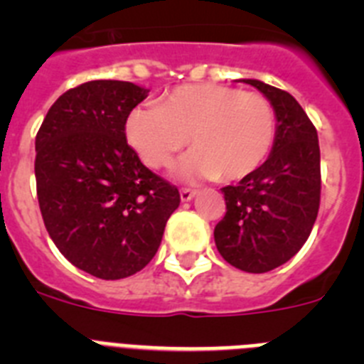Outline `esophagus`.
Wrapping results in <instances>:
<instances>
[{"label": "esophagus", "mask_w": 364, "mask_h": 364, "mask_svg": "<svg viewBox=\"0 0 364 364\" xmlns=\"http://www.w3.org/2000/svg\"><path fill=\"white\" fill-rule=\"evenodd\" d=\"M197 195V191L195 189H189V188H182L180 189V200L182 202H189L193 197Z\"/></svg>", "instance_id": "34e87169"}]
</instances>
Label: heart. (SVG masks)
Here are the masks:
<instances>
[{
  "instance_id": "obj_1",
  "label": "heart",
  "mask_w": 364,
  "mask_h": 364,
  "mask_svg": "<svg viewBox=\"0 0 364 364\" xmlns=\"http://www.w3.org/2000/svg\"><path fill=\"white\" fill-rule=\"evenodd\" d=\"M277 117L264 95L220 83H188L160 104L136 105L125 118V138L149 167L167 166L188 144L175 166L180 180L233 182L255 173L268 159Z\"/></svg>"
}]
</instances>
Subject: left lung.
<instances>
[{"mask_svg": "<svg viewBox=\"0 0 364 364\" xmlns=\"http://www.w3.org/2000/svg\"><path fill=\"white\" fill-rule=\"evenodd\" d=\"M244 82L272 102L277 133L255 173L222 188L226 215L215 226V244L235 268L266 273L288 262L310 237L321 202V151L314 124L290 92Z\"/></svg>", "mask_w": 364, "mask_h": 364, "instance_id": "1", "label": "left lung"}]
</instances>
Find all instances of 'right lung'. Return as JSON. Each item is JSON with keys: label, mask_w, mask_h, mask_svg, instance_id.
I'll use <instances>...</instances> for the list:
<instances>
[{"label": "right lung", "mask_w": 364, "mask_h": 364, "mask_svg": "<svg viewBox=\"0 0 364 364\" xmlns=\"http://www.w3.org/2000/svg\"><path fill=\"white\" fill-rule=\"evenodd\" d=\"M147 92L118 80L82 83L54 102L36 134L45 228L70 264L105 281L149 264L180 204L125 138V118Z\"/></svg>", "instance_id": "obj_1"}]
</instances>
